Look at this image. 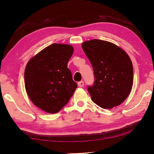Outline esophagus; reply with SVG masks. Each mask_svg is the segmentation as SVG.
<instances>
[{
    "mask_svg": "<svg viewBox=\"0 0 154 154\" xmlns=\"http://www.w3.org/2000/svg\"><path fill=\"white\" fill-rule=\"evenodd\" d=\"M78 86L79 87H83L84 86V82L83 81H79V82H78Z\"/></svg>",
    "mask_w": 154,
    "mask_h": 154,
    "instance_id": "1",
    "label": "esophagus"
}]
</instances>
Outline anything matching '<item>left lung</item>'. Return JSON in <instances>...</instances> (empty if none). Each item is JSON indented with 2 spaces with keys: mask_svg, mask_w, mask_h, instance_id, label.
<instances>
[{
  "mask_svg": "<svg viewBox=\"0 0 154 154\" xmlns=\"http://www.w3.org/2000/svg\"><path fill=\"white\" fill-rule=\"evenodd\" d=\"M82 48L94 71V84L88 87L92 100L103 109L120 105L133 85V65L128 55L116 45L97 39L83 42Z\"/></svg>",
  "mask_w": 154,
  "mask_h": 154,
  "instance_id": "left-lung-1",
  "label": "left lung"
}]
</instances>
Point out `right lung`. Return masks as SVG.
<instances>
[{
	"label": "right lung",
	"instance_id": "add662e5",
	"mask_svg": "<svg viewBox=\"0 0 154 154\" xmlns=\"http://www.w3.org/2000/svg\"><path fill=\"white\" fill-rule=\"evenodd\" d=\"M73 53L70 45L53 44L32 57L26 66V91L32 102L45 112H58L77 87L67 68Z\"/></svg>",
	"mask_w": 154,
	"mask_h": 154
}]
</instances>
